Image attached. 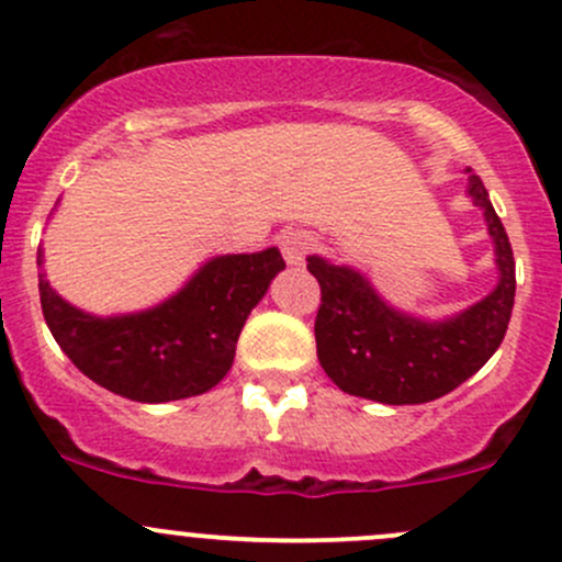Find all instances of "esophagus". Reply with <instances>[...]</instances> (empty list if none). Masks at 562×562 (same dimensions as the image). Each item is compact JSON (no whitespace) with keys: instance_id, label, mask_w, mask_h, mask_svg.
<instances>
[{"instance_id":"obj_1","label":"esophagus","mask_w":562,"mask_h":562,"mask_svg":"<svg viewBox=\"0 0 562 562\" xmlns=\"http://www.w3.org/2000/svg\"><path fill=\"white\" fill-rule=\"evenodd\" d=\"M280 250H282V256H285L288 263L301 266L304 263V258L315 250V236H312L310 232H304V228H291V232H285L280 236Z\"/></svg>"}]
</instances>
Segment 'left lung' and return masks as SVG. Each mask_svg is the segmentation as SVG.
<instances>
[{"label": "left lung", "mask_w": 562, "mask_h": 562, "mask_svg": "<svg viewBox=\"0 0 562 562\" xmlns=\"http://www.w3.org/2000/svg\"><path fill=\"white\" fill-rule=\"evenodd\" d=\"M469 193L487 217L495 241L498 288L445 323L401 315L347 266L312 256L306 269L321 285L315 317L317 360L345 393L380 404H425L463 385L504 341L515 306V252L476 175Z\"/></svg>", "instance_id": "8db88e82"}]
</instances>
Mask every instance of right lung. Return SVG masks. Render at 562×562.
Returning <instances> with one entry per match:
<instances>
[{"mask_svg":"<svg viewBox=\"0 0 562 562\" xmlns=\"http://www.w3.org/2000/svg\"><path fill=\"white\" fill-rule=\"evenodd\" d=\"M282 269L277 247L212 258L161 306L108 321L69 306L40 274V304L53 339L88 380L123 398L164 404L206 393L228 374L247 315Z\"/></svg>","mask_w":562,"mask_h":562,"instance_id":"add662e5","label":"right lung"}]
</instances>
